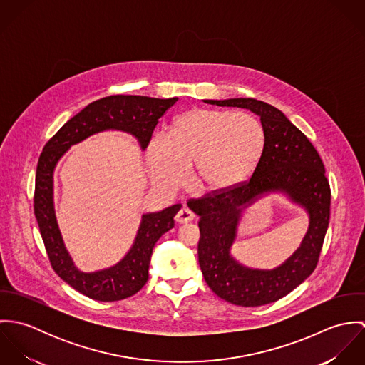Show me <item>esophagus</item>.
<instances>
[{"label": "esophagus", "instance_id": "esophagus-1", "mask_svg": "<svg viewBox=\"0 0 365 365\" xmlns=\"http://www.w3.org/2000/svg\"><path fill=\"white\" fill-rule=\"evenodd\" d=\"M194 217H195L194 212L184 207V208L180 209V212L177 213V216H175V220H177L178 223H188V222L194 220Z\"/></svg>", "mask_w": 365, "mask_h": 365}]
</instances>
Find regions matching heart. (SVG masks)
<instances>
[{
    "instance_id": "b5f03b06",
    "label": "heart",
    "mask_w": 365,
    "mask_h": 365,
    "mask_svg": "<svg viewBox=\"0 0 365 365\" xmlns=\"http://www.w3.org/2000/svg\"><path fill=\"white\" fill-rule=\"evenodd\" d=\"M265 132L246 112L192 109L174 119L168 138L155 136L148 160L158 185L175 188L194 164L202 190H227L247 180L260 161Z\"/></svg>"
}]
</instances>
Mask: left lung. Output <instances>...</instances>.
Here are the masks:
<instances>
[{"instance_id":"8db88e82","label":"left lung","mask_w":365,"mask_h":365,"mask_svg":"<svg viewBox=\"0 0 365 365\" xmlns=\"http://www.w3.org/2000/svg\"><path fill=\"white\" fill-rule=\"evenodd\" d=\"M217 106L246 108L260 116L265 146L252 177L187 205L200 216L198 260L209 288L239 307L275 302L302 284L317 265L330 219V185L323 161L309 139L275 106L255 98L205 100ZM282 190L309 210L312 222L302 247L274 270H252L230 256V246L242 208L264 192Z\"/></svg>"}]
</instances>
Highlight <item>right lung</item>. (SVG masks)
I'll return each instance as SVG.
<instances>
[{"label":"right lung","instance_id":"right-lung-1","mask_svg":"<svg viewBox=\"0 0 365 365\" xmlns=\"http://www.w3.org/2000/svg\"><path fill=\"white\" fill-rule=\"evenodd\" d=\"M140 96H110L87 105L64 123L45 145L36 167L34 212L54 272L80 294L101 302H113L139 292L149 279V264L157 240L174 227L181 204L146 213L129 253L116 265L97 272L78 271L70 259L53 209V170L64 152L86 138L106 129L129 132L146 149L158 119L177 103Z\"/></svg>","mask_w":365,"mask_h":365}]
</instances>
